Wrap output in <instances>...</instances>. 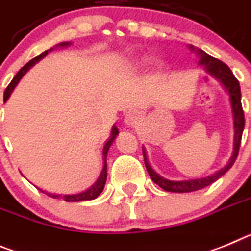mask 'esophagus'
I'll list each match as a JSON object with an SVG mask.
<instances>
[{
  "label": "esophagus",
  "instance_id": "34e87169",
  "mask_svg": "<svg viewBox=\"0 0 251 251\" xmlns=\"http://www.w3.org/2000/svg\"><path fill=\"white\" fill-rule=\"evenodd\" d=\"M137 119H138V114H137L136 111H128L124 122H126L127 124H129V126H132V124L136 123Z\"/></svg>",
  "mask_w": 251,
  "mask_h": 251
}]
</instances>
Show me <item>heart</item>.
Here are the masks:
<instances>
[{"instance_id": "b5f03b06", "label": "heart", "mask_w": 251, "mask_h": 251, "mask_svg": "<svg viewBox=\"0 0 251 251\" xmlns=\"http://www.w3.org/2000/svg\"><path fill=\"white\" fill-rule=\"evenodd\" d=\"M147 63H149V58H147V57H141V58L130 61L129 64H128V67H129L130 70H140V68L145 67Z\"/></svg>"}]
</instances>
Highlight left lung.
<instances>
[{"label": "left lung", "mask_w": 251, "mask_h": 251, "mask_svg": "<svg viewBox=\"0 0 251 251\" xmlns=\"http://www.w3.org/2000/svg\"><path fill=\"white\" fill-rule=\"evenodd\" d=\"M192 50H196L197 54L199 55V64L204 66L207 72L212 75V76L217 78L220 82L222 83V86L226 89L228 96H230L231 108H232V115H233V129H235V134H233V152L231 158L228 160L227 165L222 168L221 170H218L215 174L209 175V176L201 177V179H190V180H181V181H173L164 179L162 176L155 173L150 166L149 161H147L146 151L143 149V158H145V165L149 171V175L151 176L152 181L156 183L160 188H162L166 192H174V193H188L194 192V190H199L202 188L208 187L209 184L216 181L217 179L222 176V175L231 169L235 160H236L237 155H239L240 143H241V137H243L244 126H245V118H244V110L243 105H241V91H240V83L236 80V77L233 76L230 68L226 66L222 61L217 58H213L209 54L204 53L202 49H196L193 46H190Z\"/></svg>", "instance_id": "obj_1"}]
</instances>
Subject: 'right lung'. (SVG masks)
<instances>
[{
  "label": "right lung",
  "mask_w": 251,
  "mask_h": 251,
  "mask_svg": "<svg viewBox=\"0 0 251 251\" xmlns=\"http://www.w3.org/2000/svg\"><path fill=\"white\" fill-rule=\"evenodd\" d=\"M70 44L71 43L66 42V43H61V44H58V46L59 47H67V46H70ZM52 50H53V48H50L49 50H46V52L42 53L40 55H38V57H35V58H33L31 61L27 62V63L25 64V66H24L20 71H19L18 74H16V76H15L14 78H12L11 82H10V85L6 87L5 94H3V101H7V99L10 98V95H11L12 90L15 89V86H16V85H18L19 81L21 80V77L26 74L27 70H29L30 67H33L36 62H39L40 59L44 58V57H46L49 52H52ZM118 133H119V132H118V128L114 126V127H113V129H111V134H110V137H109V140L105 142V146H104V149H102V155H104V168H102V171H101V174H100L99 179L95 181V184H94L93 187L89 188V189L85 190V192L78 193V194H63V196H62V194H55V193L54 194H53V193H47V194H48L49 197H52V198L63 199V201H66V202H82V201H91V199H95L96 197L99 196L100 193L102 192V189H104L105 181H106V174H108V173H106V155H108L109 149H110L111 143H113V141L115 140V137H117Z\"/></svg>",
  "instance_id": "right-lung-1"
}]
</instances>
